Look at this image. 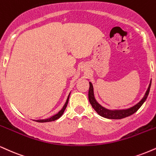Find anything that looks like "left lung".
Instances as JSON below:
<instances>
[{"label":"left lung","mask_w":156,"mask_h":156,"mask_svg":"<svg viewBox=\"0 0 156 156\" xmlns=\"http://www.w3.org/2000/svg\"><path fill=\"white\" fill-rule=\"evenodd\" d=\"M151 83L149 84L147 91H146L144 96L143 97L141 100L137 104L131 108L127 109H123V110H109L104 107H102L100 104L97 102L94 97V87L92 83L89 82V100L90 104L91 105L92 108L94 109L99 115L102 117L108 119H124L126 117L132 115L134 112H136L140 109V107L142 105V104L145 102L146 99L149 94L150 89H151Z\"/></svg>","instance_id":"left-lung-1"}]
</instances>
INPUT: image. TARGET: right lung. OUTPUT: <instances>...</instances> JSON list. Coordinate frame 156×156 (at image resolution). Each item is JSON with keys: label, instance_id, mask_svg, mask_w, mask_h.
<instances>
[{"label": "right lung", "instance_id": "1", "mask_svg": "<svg viewBox=\"0 0 156 156\" xmlns=\"http://www.w3.org/2000/svg\"><path fill=\"white\" fill-rule=\"evenodd\" d=\"M70 94H69L68 97H67V99L66 100V102H65V104L64 105L63 108L61 109V110L59 111L58 113L56 114V115H54L53 116H51V117L49 118V119H43V120H36L35 121L37 122H39V123H44V122H50V121H55V120H57L58 119H59L60 117H61L64 111L65 110V109L67 108V103H68V100H69V97H70Z\"/></svg>", "mask_w": 156, "mask_h": 156}]
</instances>
